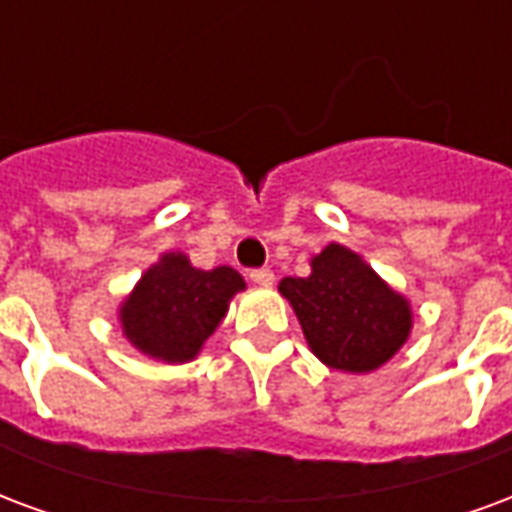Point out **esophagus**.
<instances>
[{
	"label": "esophagus",
	"mask_w": 512,
	"mask_h": 512,
	"mask_svg": "<svg viewBox=\"0 0 512 512\" xmlns=\"http://www.w3.org/2000/svg\"><path fill=\"white\" fill-rule=\"evenodd\" d=\"M249 279L260 287H271L274 285V271L271 268H255V271H249Z\"/></svg>",
	"instance_id": "1"
}]
</instances>
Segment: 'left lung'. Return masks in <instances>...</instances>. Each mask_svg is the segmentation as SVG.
Segmentation results:
<instances>
[{"mask_svg": "<svg viewBox=\"0 0 512 512\" xmlns=\"http://www.w3.org/2000/svg\"><path fill=\"white\" fill-rule=\"evenodd\" d=\"M279 293L293 306L314 355L339 372L380 369L410 336V301L342 244L314 255L309 276H285Z\"/></svg>", "mask_w": 512, "mask_h": 512, "instance_id": "8db88e82", "label": "left lung"}]
</instances>
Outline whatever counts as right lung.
I'll return each mask as SVG.
<instances>
[{
	"instance_id": "right-lung-1",
	"label": "right lung",
	"mask_w": 512,
	"mask_h": 512,
	"mask_svg": "<svg viewBox=\"0 0 512 512\" xmlns=\"http://www.w3.org/2000/svg\"><path fill=\"white\" fill-rule=\"evenodd\" d=\"M236 268H195L187 255L168 252L140 276L119 309L124 336L135 350L165 363H187L217 331L230 298L244 290Z\"/></svg>"
}]
</instances>
